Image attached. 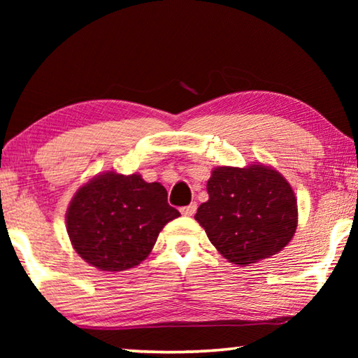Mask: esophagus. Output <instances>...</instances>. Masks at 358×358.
Returning <instances> with one entry per match:
<instances>
[{"label":"esophagus","instance_id":"34e87169","mask_svg":"<svg viewBox=\"0 0 358 358\" xmlns=\"http://www.w3.org/2000/svg\"><path fill=\"white\" fill-rule=\"evenodd\" d=\"M196 210H197V203L192 202V203L186 205V207L181 208L180 211H181V215H183V216H192L194 213H196Z\"/></svg>","mask_w":358,"mask_h":358}]
</instances>
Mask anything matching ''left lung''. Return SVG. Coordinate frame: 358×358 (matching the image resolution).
<instances>
[{
	"mask_svg": "<svg viewBox=\"0 0 358 358\" xmlns=\"http://www.w3.org/2000/svg\"><path fill=\"white\" fill-rule=\"evenodd\" d=\"M208 201L196 221L224 259L250 266L280 252L292 240L299 208L294 189L268 166L216 167L207 183Z\"/></svg>",
	"mask_w": 358,
	"mask_h": 358,
	"instance_id": "8db88e82",
	"label": "left lung"
}]
</instances>
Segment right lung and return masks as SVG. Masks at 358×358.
<instances>
[{
    "label": "right lung",
    "mask_w": 358,
    "mask_h": 358,
    "mask_svg": "<svg viewBox=\"0 0 358 358\" xmlns=\"http://www.w3.org/2000/svg\"><path fill=\"white\" fill-rule=\"evenodd\" d=\"M178 216L161 183L108 171L78 187L66 211V230L85 262L115 273L147 259L162 227Z\"/></svg>",
    "instance_id": "right-lung-1"
}]
</instances>
